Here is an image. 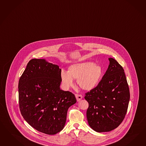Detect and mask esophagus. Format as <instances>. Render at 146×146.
Here are the masks:
<instances>
[{"label": "esophagus", "mask_w": 146, "mask_h": 146, "mask_svg": "<svg viewBox=\"0 0 146 146\" xmlns=\"http://www.w3.org/2000/svg\"><path fill=\"white\" fill-rule=\"evenodd\" d=\"M75 97H76V100H77V101L78 102H79L80 100H81L82 98H83V97H82V96L81 95H79V94H75Z\"/></svg>", "instance_id": "esophagus-1"}]
</instances>
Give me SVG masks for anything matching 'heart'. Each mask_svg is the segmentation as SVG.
<instances>
[{
	"label": "heart",
	"mask_w": 146,
	"mask_h": 146,
	"mask_svg": "<svg viewBox=\"0 0 146 146\" xmlns=\"http://www.w3.org/2000/svg\"><path fill=\"white\" fill-rule=\"evenodd\" d=\"M103 73L101 66L90 62H86L72 64L68 68L67 72L62 71L60 77L65 89L73 86V79H77V84L81 89L90 90L98 85Z\"/></svg>",
	"instance_id": "1"
}]
</instances>
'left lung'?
Returning a JSON list of instances; mask_svg holds the SVG:
<instances>
[{"label": "left lung", "instance_id": "obj_1", "mask_svg": "<svg viewBox=\"0 0 146 146\" xmlns=\"http://www.w3.org/2000/svg\"><path fill=\"white\" fill-rule=\"evenodd\" d=\"M98 86L86 94L89 103L88 124L97 132H109L118 127L125 117L130 91L123 67L113 58Z\"/></svg>", "mask_w": 146, "mask_h": 146}]
</instances>
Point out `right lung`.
<instances>
[{"mask_svg":"<svg viewBox=\"0 0 146 146\" xmlns=\"http://www.w3.org/2000/svg\"><path fill=\"white\" fill-rule=\"evenodd\" d=\"M61 69L45 59L28 63L19 82L21 114L36 130L53 135L64 127L70 107L76 102L71 92L60 89Z\"/></svg>","mask_w":146,"mask_h":146,"instance_id":"obj_1","label":"right lung"}]
</instances>
